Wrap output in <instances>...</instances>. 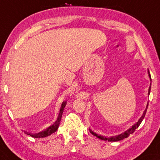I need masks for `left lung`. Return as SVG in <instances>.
<instances>
[{
	"label": "left lung",
	"instance_id": "obj_1",
	"mask_svg": "<svg viewBox=\"0 0 160 160\" xmlns=\"http://www.w3.org/2000/svg\"><path fill=\"white\" fill-rule=\"evenodd\" d=\"M148 77H149L150 78V80L151 81V78H150V72L149 71H148ZM150 86H151V84L150 85V87L149 89H148V96H149L150 95ZM148 103L147 104V107H146V109L144 110V113H143V114L141 117H140V119H139L138 120L137 122H135V124L133 125L132 127H130L128 129L126 130V131H125L123 133L120 134V135H116V136H111V137H105V136H103V135H98L97 133L94 132L93 131H92L90 128H89V132L92 134L93 135H95V136H96L98 138L101 139V140H103V141H121L122 140V139L124 138H126L129 136L131 134H132L135 131V129H137L138 128V126H140V124L141 123V122H142V120H144V117H145V114H146V112H147V109H148Z\"/></svg>",
	"mask_w": 160,
	"mask_h": 160
}]
</instances>
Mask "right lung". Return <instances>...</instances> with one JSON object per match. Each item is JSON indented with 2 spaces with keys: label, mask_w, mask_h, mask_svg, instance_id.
Masks as SVG:
<instances>
[{
  "label": "right lung",
  "mask_w": 160,
  "mask_h": 160,
  "mask_svg": "<svg viewBox=\"0 0 160 160\" xmlns=\"http://www.w3.org/2000/svg\"><path fill=\"white\" fill-rule=\"evenodd\" d=\"M66 104H67V102H66V101H64V102L62 103L61 108H60V110H59V113H58V117H57V120H56V122L52 125V126H49L48 128H47L46 129L43 130V131H41L39 133L30 134L28 132H26L27 135H30V136H32L33 138H46L47 136H49V135H51L52 134L56 132L57 129H58V126H59L60 121H61L62 113H63L64 108H65V107L66 106Z\"/></svg>",
  "instance_id": "right-lung-1"
}]
</instances>
